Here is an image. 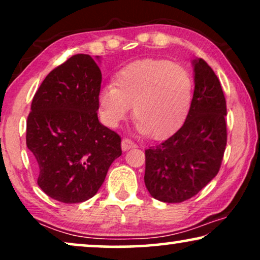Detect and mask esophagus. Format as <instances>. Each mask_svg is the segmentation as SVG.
I'll return each mask as SVG.
<instances>
[{"mask_svg":"<svg viewBox=\"0 0 260 260\" xmlns=\"http://www.w3.org/2000/svg\"><path fill=\"white\" fill-rule=\"evenodd\" d=\"M137 144L135 143V142H133L131 140H129V138H123L122 141V149L124 151L129 150V149L131 148H136Z\"/></svg>","mask_w":260,"mask_h":260,"instance_id":"34e87169","label":"esophagus"}]
</instances>
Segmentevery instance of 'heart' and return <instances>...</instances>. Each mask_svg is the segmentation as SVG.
Instances as JSON below:
<instances>
[{"mask_svg": "<svg viewBox=\"0 0 260 260\" xmlns=\"http://www.w3.org/2000/svg\"><path fill=\"white\" fill-rule=\"evenodd\" d=\"M194 81L187 69L166 59H143L120 69L98 93L106 125L118 126L134 105L136 127L155 140L175 134L189 115Z\"/></svg>", "mask_w": 260, "mask_h": 260, "instance_id": "obj_1", "label": "heart"}]
</instances>
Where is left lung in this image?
I'll return each instance as SVG.
<instances>
[{
  "label": "left lung",
  "mask_w": 260,
  "mask_h": 260,
  "mask_svg": "<svg viewBox=\"0 0 260 260\" xmlns=\"http://www.w3.org/2000/svg\"><path fill=\"white\" fill-rule=\"evenodd\" d=\"M194 94L183 125L168 140L145 150L144 182L154 199L179 204L214 179L227 143L226 99L214 71L193 60Z\"/></svg>",
  "instance_id": "8db88e82"
}]
</instances>
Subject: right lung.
Segmentation results:
<instances>
[{
    "mask_svg": "<svg viewBox=\"0 0 260 260\" xmlns=\"http://www.w3.org/2000/svg\"><path fill=\"white\" fill-rule=\"evenodd\" d=\"M101 84L91 55L76 54L48 73L31 102L26 143L39 169L38 184L63 204L93 197L122 155L119 135L98 120Z\"/></svg>",
    "mask_w": 260,
    "mask_h": 260,
    "instance_id": "add662e5",
    "label": "right lung"
}]
</instances>
